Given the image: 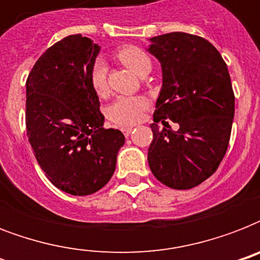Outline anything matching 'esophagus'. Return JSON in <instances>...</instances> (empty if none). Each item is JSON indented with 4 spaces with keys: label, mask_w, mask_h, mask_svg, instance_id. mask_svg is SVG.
I'll use <instances>...</instances> for the list:
<instances>
[{
    "label": "esophagus",
    "mask_w": 260,
    "mask_h": 260,
    "mask_svg": "<svg viewBox=\"0 0 260 260\" xmlns=\"http://www.w3.org/2000/svg\"><path fill=\"white\" fill-rule=\"evenodd\" d=\"M121 132L124 134V136H126V138H128V136L132 134V126H122Z\"/></svg>",
    "instance_id": "esophagus-1"
}]
</instances>
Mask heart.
Instances as JSON below:
<instances>
[{"label":"heart","mask_w":260,"mask_h":260,"mask_svg":"<svg viewBox=\"0 0 260 260\" xmlns=\"http://www.w3.org/2000/svg\"><path fill=\"white\" fill-rule=\"evenodd\" d=\"M118 59L126 67L136 73L138 75L150 74L152 69V62L146 51L139 47H125L118 52ZM90 85L98 95H104L108 90V81H106V64L101 59L95 60L90 71ZM147 109L146 98L138 97H118L116 98L108 108L106 116L110 121L117 125L126 126L134 125L142 118L143 113Z\"/></svg>","instance_id":"1"}]
</instances>
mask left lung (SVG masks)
<instances>
[{
	"mask_svg": "<svg viewBox=\"0 0 260 260\" xmlns=\"http://www.w3.org/2000/svg\"><path fill=\"white\" fill-rule=\"evenodd\" d=\"M148 52L162 66L154 139L148 165L155 178L171 189L198 186L217 170L230 144L235 95L224 59L208 40L173 32L150 39ZM166 118L178 131L158 129Z\"/></svg>",
	"mask_w": 260,
	"mask_h": 260,
	"instance_id": "left-lung-1",
	"label": "left lung"
}]
</instances>
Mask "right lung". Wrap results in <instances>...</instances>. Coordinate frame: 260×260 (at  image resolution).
Wrapping results in <instances>:
<instances>
[{
	"label": "right lung",
	"instance_id": "obj_1",
	"mask_svg": "<svg viewBox=\"0 0 260 260\" xmlns=\"http://www.w3.org/2000/svg\"><path fill=\"white\" fill-rule=\"evenodd\" d=\"M101 47L82 35L55 43L26 79V136L52 185L73 196L102 189L125 138L104 128L90 71Z\"/></svg>",
	"mask_w": 260,
	"mask_h": 260
}]
</instances>
